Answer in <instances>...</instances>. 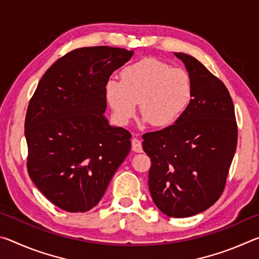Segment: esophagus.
<instances>
[{
    "mask_svg": "<svg viewBox=\"0 0 259 259\" xmlns=\"http://www.w3.org/2000/svg\"><path fill=\"white\" fill-rule=\"evenodd\" d=\"M131 145H133V151L137 152V153H142L143 152V146H142V142L139 139L134 138L131 140Z\"/></svg>",
    "mask_w": 259,
    "mask_h": 259,
    "instance_id": "1",
    "label": "esophagus"
}]
</instances>
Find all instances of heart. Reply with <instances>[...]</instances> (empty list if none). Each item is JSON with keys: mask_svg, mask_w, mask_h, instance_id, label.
Segmentation results:
<instances>
[{"mask_svg": "<svg viewBox=\"0 0 259 259\" xmlns=\"http://www.w3.org/2000/svg\"><path fill=\"white\" fill-rule=\"evenodd\" d=\"M192 95L190 74L155 58L128 65L121 71V81L105 84V97L121 125L135 116L138 103L146 122L157 128L172 125L185 113Z\"/></svg>", "mask_w": 259, "mask_h": 259, "instance_id": "obj_1", "label": "heart"}]
</instances>
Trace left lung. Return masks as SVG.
I'll list each match as a JSON object with an SVG mask.
<instances>
[{"label":"left lung","instance_id":"1","mask_svg":"<svg viewBox=\"0 0 259 259\" xmlns=\"http://www.w3.org/2000/svg\"><path fill=\"white\" fill-rule=\"evenodd\" d=\"M190 74L193 95L176 123L143 136L151 157L148 188L169 217L194 216L211 207L224 191L238 143L229 90L198 59L175 52Z\"/></svg>","mask_w":259,"mask_h":259}]
</instances>
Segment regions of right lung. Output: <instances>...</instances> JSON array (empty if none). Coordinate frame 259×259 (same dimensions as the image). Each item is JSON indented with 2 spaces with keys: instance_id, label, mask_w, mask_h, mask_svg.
<instances>
[{
  "instance_id": "obj_1",
  "label": "right lung",
  "mask_w": 259,
  "mask_h": 259,
  "mask_svg": "<svg viewBox=\"0 0 259 259\" xmlns=\"http://www.w3.org/2000/svg\"><path fill=\"white\" fill-rule=\"evenodd\" d=\"M134 51L113 47L73 50L48 69L25 120L30 179L46 198L68 212L98 204L129 154L131 135L109 125L105 84Z\"/></svg>"
}]
</instances>
